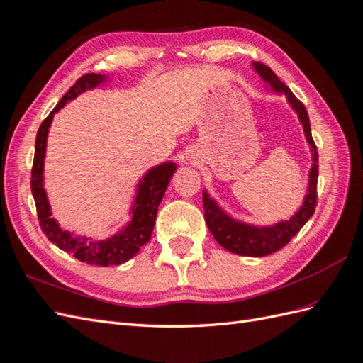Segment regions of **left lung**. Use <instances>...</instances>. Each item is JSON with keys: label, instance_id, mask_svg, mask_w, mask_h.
<instances>
[{"label": "left lung", "instance_id": "obj_1", "mask_svg": "<svg viewBox=\"0 0 363 363\" xmlns=\"http://www.w3.org/2000/svg\"><path fill=\"white\" fill-rule=\"evenodd\" d=\"M252 67L262 77L263 82L267 83V86L271 87L272 92L284 94L286 96L291 108L296 111L300 123H302L305 138L309 147H311L313 154V166L309 169L308 192L303 199L302 206L297 209L293 217H289L288 220H281V222L271 226H255L233 218L218 206V203L209 196L208 191L203 192V206H205L206 225L218 245H222L229 252L238 255L264 257V255L276 252L284 248L285 245H288L291 238L313 217L317 200V177H319V166L317 164H319V154H317V147L311 135L308 112L302 101L296 99V95L289 91V87L281 83L280 78L268 66L254 61Z\"/></svg>", "mask_w": 363, "mask_h": 363}]
</instances>
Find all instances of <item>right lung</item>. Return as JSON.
Listing matches in <instances>:
<instances>
[{"label":"right lung","mask_w":363,"mask_h":363,"mask_svg":"<svg viewBox=\"0 0 363 363\" xmlns=\"http://www.w3.org/2000/svg\"><path fill=\"white\" fill-rule=\"evenodd\" d=\"M106 79H108V77L100 74H86L82 78H78L77 83L66 92L54 111L48 115V118L41 123L37 140H35V157L30 180L32 196L35 199V205H37L41 231L60 250L74 255L79 262L96 264V267H111V264L125 263L138 254L141 246L149 242L154 231L158 205L162 203L167 184H169L177 169V164L174 162H164L149 169L137 184V194L134 201H132L130 220L128 225L123 226L118 233L104 238V240H96L92 237L77 235L66 231L52 217L43 177L48 134L52 120H54V115L57 112L65 108L66 103L77 99L79 94L95 89L99 84H103Z\"/></svg>","instance_id":"right-lung-1"}]
</instances>
